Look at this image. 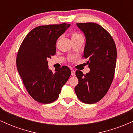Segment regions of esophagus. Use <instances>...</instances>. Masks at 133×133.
Masks as SVG:
<instances>
[{
	"instance_id": "34e87169",
	"label": "esophagus",
	"mask_w": 133,
	"mask_h": 133,
	"mask_svg": "<svg viewBox=\"0 0 133 133\" xmlns=\"http://www.w3.org/2000/svg\"><path fill=\"white\" fill-rule=\"evenodd\" d=\"M76 75V71H74V70H72L71 71V76H74Z\"/></svg>"
}]
</instances>
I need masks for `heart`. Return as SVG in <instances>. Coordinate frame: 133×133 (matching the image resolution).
<instances>
[{"label":"heart","mask_w":133,"mask_h":133,"mask_svg":"<svg viewBox=\"0 0 133 133\" xmlns=\"http://www.w3.org/2000/svg\"><path fill=\"white\" fill-rule=\"evenodd\" d=\"M79 36H82L80 34H79L78 32H73L71 34L72 38L77 37H79Z\"/></svg>","instance_id":"heart-1"}]
</instances>
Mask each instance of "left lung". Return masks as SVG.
Listing matches in <instances>:
<instances>
[{
    "label": "left lung",
    "instance_id": "1",
    "mask_svg": "<svg viewBox=\"0 0 133 133\" xmlns=\"http://www.w3.org/2000/svg\"><path fill=\"white\" fill-rule=\"evenodd\" d=\"M86 36L82 57L88 59L89 72L76 71L79 80L74 88L77 97L86 104L99 101L108 92L113 81L117 50L113 38L107 30L94 22L77 23Z\"/></svg>",
    "mask_w": 133,
    "mask_h": 133
}]
</instances>
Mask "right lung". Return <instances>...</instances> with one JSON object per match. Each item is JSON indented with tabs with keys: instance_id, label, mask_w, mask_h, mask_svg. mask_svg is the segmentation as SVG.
<instances>
[{
	"instance_id": "1",
	"label": "right lung",
	"mask_w": 133,
	"mask_h": 133,
	"mask_svg": "<svg viewBox=\"0 0 133 133\" xmlns=\"http://www.w3.org/2000/svg\"><path fill=\"white\" fill-rule=\"evenodd\" d=\"M69 24L41 25L33 29L23 40L16 58L19 75L29 95L36 101L49 104L59 97L71 71L63 65L53 73L47 59L56 54V41Z\"/></svg>"
}]
</instances>
